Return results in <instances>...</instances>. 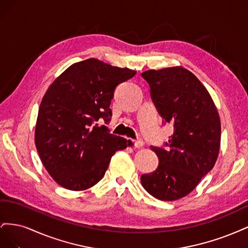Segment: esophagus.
<instances>
[{
	"label": "esophagus",
	"mask_w": 248,
	"mask_h": 248,
	"mask_svg": "<svg viewBox=\"0 0 248 248\" xmlns=\"http://www.w3.org/2000/svg\"><path fill=\"white\" fill-rule=\"evenodd\" d=\"M133 144L136 148H141L142 146H144V141H142L141 139H138L136 140H133Z\"/></svg>",
	"instance_id": "1"
}]
</instances>
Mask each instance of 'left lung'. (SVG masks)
Wrapping results in <instances>:
<instances>
[{"instance_id": "obj_1", "label": "left lung", "mask_w": 248, "mask_h": 248, "mask_svg": "<svg viewBox=\"0 0 248 248\" xmlns=\"http://www.w3.org/2000/svg\"><path fill=\"white\" fill-rule=\"evenodd\" d=\"M162 122L174 134L164 147H151L159 163L141 175L144 188L161 201H176L190 193L211 170L220 146V119L207 89L182 67L141 73Z\"/></svg>"}]
</instances>
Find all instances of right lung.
Listing matches in <instances>:
<instances>
[{
  "instance_id": "right-lung-1",
  "label": "right lung",
  "mask_w": 248,
  "mask_h": 248,
  "mask_svg": "<svg viewBox=\"0 0 248 248\" xmlns=\"http://www.w3.org/2000/svg\"><path fill=\"white\" fill-rule=\"evenodd\" d=\"M136 73L88 59L71 65L49 86L39 108L35 144L59 185L76 191L90 188L103 178L111 156L129 145L107 125L115 89Z\"/></svg>"
}]
</instances>
